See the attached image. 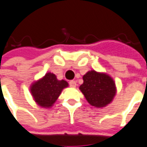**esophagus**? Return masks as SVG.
I'll return each mask as SVG.
<instances>
[{
  "label": "esophagus",
  "instance_id": "1",
  "mask_svg": "<svg viewBox=\"0 0 147 147\" xmlns=\"http://www.w3.org/2000/svg\"><path fill=\"white\" fill-rule=\"evenodd\" d=\"M69 86L73 88H75L76 86H77V82L76 81H70L69 82Z\"/></svg>",
  "mask_w": 147,
  "mask_h": 147
}]
</instances>
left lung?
Listing matches in <instances>:
<instances>
[{"mask_svg":"<svg viewBox=\"0 0 147 147\" xmlns=\"http://www.w3.org/2000/svg\"><path fill=\"white\" fill-rule=\"evenodd\" d=\"M83 84L79 87L91 106L102 108L109 105L117 93L114 79L106 73L88 71L83 76Z\"/></svg>","mask_w":147,"mask_h":147,"instance_id":"8db88e82","label":"left lung"}]
</instances>
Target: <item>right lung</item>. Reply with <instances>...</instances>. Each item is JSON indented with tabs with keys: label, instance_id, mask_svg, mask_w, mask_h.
<instances>
[{
	"label": "right lung",
	"instance_id": "right-lung-1",
	"mask_svg": "<svg viewBox=\"0 0 147 147\" xmlns=\"http://www.w3.org/2000/svg\"><path fill=\"white\" fill-rule=\"evenodd\" d=\"M69 86L65 80H58L56 75L49 72L30 86V93L38 106L50 108L56 102L63 89Z\"/></svg>",
	"mask_w": 147,
	"mask_h": 147
}]
</instances>
